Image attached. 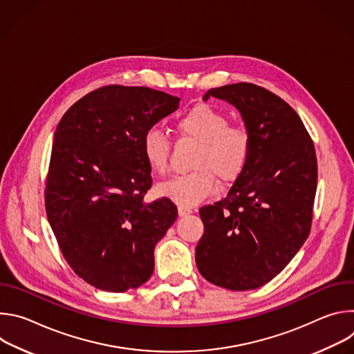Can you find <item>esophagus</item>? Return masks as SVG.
I'll use <instances>...</instances> for the list:
<instances>
[{"label": "esophagus", "mask_w": 354, "mask_h": 354, "mask_svg": "<svg viewBox=\"0 0 354 354\" xmlns=\"http://www.w3.org/2000/svg\"><path fill=\"white\" fill-rule=\"evenodd\" d=\"M178 213H179V216H180V217H185V216H189V214L192 213V210H190V209H183V207H179Z\"/></svg>", "instance_id": "34e87169"}]
</instances>
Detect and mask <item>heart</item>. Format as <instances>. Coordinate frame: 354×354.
Listing matches in <instances>:
<instances>
[{
    "label": "heart",
    "instance_id": "b5f03b06",
    "mask_svg": "<svg viewBox=\"0 0 354 354\" xmlns=\"http://www.w3.org/2000/svg\"><path fill=\"white\" fill-rule=\"evenodd\" d=\"M176 133L198 142L192 161L194 171L175 176L160 185V193L182 207H192L213 194L216 178L228 185L245 171L252 149L249 131L231 126L228 118L209 105H197L176 120ZM171 138L160 129H148L141 141L144 158L158 174L169 168Z\"/></svg>",
    "mask_w": 354,
    "mask_h": 354
}]
</instances>
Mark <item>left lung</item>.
Returning <instances> with one entry per match:
<instances>
[{"label":"left lung","instance_id":"1","mask_svg":"<svg viewBox=\"0 0 354 354\" xmlns=\"http://www.w3.org/2000/svg\"><path fill=\"white\" fill-rule=\"evenodd\" d=\"M234 105L252 149L227 196L200 207L205 234L196 265L207 281L245 291L274 279L308 238L318 182L315 147L297 112L276 93L249 82L212 88Z\"/></svg>","mask_w":354,"mask_h":354}]
</instances>
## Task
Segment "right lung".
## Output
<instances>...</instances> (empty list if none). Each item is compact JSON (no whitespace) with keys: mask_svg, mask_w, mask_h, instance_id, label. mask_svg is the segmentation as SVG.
Returning a JSON list of instances; mask_svg holds the SVG:
<instances>
[{"mask_svg":"<svg viewBox=\"0 0 354 354\" xmlns=\"http://www.w3.org/2000/svg\"><path fill=\"white\" fill-rule=\"evenodd\" d=\"M179 97L147 86L106 85L62 118L46 175V214L74 273L124 292L154 272V248L178 217L167 197L151 205L144 133L178 109Z\"/></svg>","mask_w":354,"mask_h":354,"instance_id":"1","label":"right lung"}]
</instances>
